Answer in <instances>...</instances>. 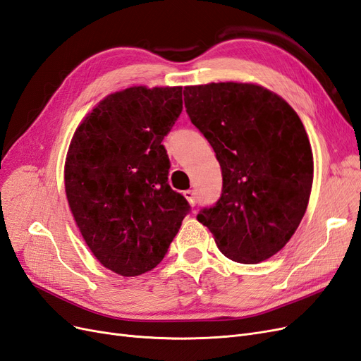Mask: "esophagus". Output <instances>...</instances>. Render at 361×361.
I'll return each mask as SVG.
<instances>
[{
	"label": "esophagus",
	"instance_id": "34e87169",
	"mask_svg": "<svg viewBox=\"0 0 361 361\" xmlns=\"http://www.w3.org/2000/svg\"><path fill=\"white\" fill-rule=\"evenodd\" d=\"M183 195H185V199L188 200V203H190L191 206L195 204V192H194V191H191V190L183 191Z\"/></svg>",
	"mask_w": 361,
	"mask_h": 361
}]
</instances>
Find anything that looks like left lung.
I'll use <instances>...</instances> for the list:
<instances>
[{"label": "left lung", "instance_id": "left-lung-1", "mask_svg": "<svg viewBox=\"0 0 361 361\" xmlns=\"http://www.w3.org/2000/svg\"><path fill=\"white\" fill-rule=\"evenodd\" d=\"M183 96L223 173L221 197L197 220L226 257L239 264L269 259L297 231L310 199L313 154L301 118L256 84L190 85Z\"/></svg>", "mask_w": 361, "mask_h": 361}]
</instances>
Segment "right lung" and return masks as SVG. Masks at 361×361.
<instances>
[{"label":"right lung","mask_w":361,"mask_h":361,"mask_svg":"<svg viewBox=\"0 0 361 361\" xmlns=\"http://www.w3.org/2000/svg\"><path fill=\"white\" fill-rule=\"evenodd\" d=\"M182 113V87H129L106 96L71 141L64 187L94 257L123 277L154 269L190 204L169 185L162 140Z\"/></svg>","instance_id":"add662e5"}]
</instances>
